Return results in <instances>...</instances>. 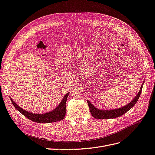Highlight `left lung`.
I'll return each mask as SVG.
<instances>
[{"label": "left lung", "mask_w": 155, "mask_h": 155, "mask_svg": "<svg viewBox=\"0 0 155 155\" xmlns=\"http://www.w3.org/2000/svg\"><path fill=\"white\" fill-rule=\"evenodd\" d=\"M143 82L141 86V87L140 89L139 92L137 94V95L135 96L134 98L133 99L131 102L128 103L127 105L124 106V107H122L119 108H116L113 110H102V109H98L95 108V106L93 105L89 101L87 100V102L89 106L90 112L92 115V116L95 119H114L117 117H119L122 116L124 114H125L127 112L129 111V110L132 108L136 104V103L138 101L139 97L140 96V94L141 93V90H142V87Z\"/></svg>", "instance_id": "left-lung-1"}]
</instances>
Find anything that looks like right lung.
<instances>
[{
  "label": "right lung",
  "mask_w": 155,
  "mask_h": 155,
  "mask_svg": "<svg viewBox=\"0 0 155 155\" xmlns=\"http://www.w3.org/2000/svg\"><path fill=\"white\" fill-rule=\"evenodd\" d=\"M69 93L70 92H68V94H66L64 95L63 99L61 100L58 107L52 110L51 112L45 114H33L32 112L26 111V110H25L24 109L19 107L18 104H17L16 103H15V101L12 99L11 97H10V98L14 107L20 113L24 115L26 117L29 119L30 120L39 123H49L56 121H60L64 118L66 112V101H67V98Z\"/></svg>",
  "instance_id": "right-lung-1"
}]
</instances>
